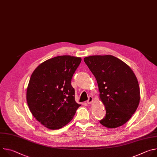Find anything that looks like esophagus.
<instances>
[{
  "mask_svg": "<svg viewBox=\"0 0 157 157\" xmlns=\"http://www.w3.org/2000/svg\"><path fill=\"white\" fill-rule=\"evenodd\" d=\"M93 101V97H92V96H89V97L88 98V100L87 101V103L89 104H90Z\"/></svg>",
  "mask_w": 157,
  "mask_h": 157,
  "instance_id": "obj_1",
  "label": "esophagus"
}]
</instances>
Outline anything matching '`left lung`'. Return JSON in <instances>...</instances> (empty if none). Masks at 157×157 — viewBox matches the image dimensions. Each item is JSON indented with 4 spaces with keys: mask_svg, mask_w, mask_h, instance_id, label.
I'll return each mask as SVG.
<instances>
[{
    "mask_svg": "<svg viewBox=\"0 0 157 157\" xmlns=\"http://www.w3.org/2000/svg\"><path fill=\"white\" fill-rule=\"evenodd\" d=\"M95 76L106 114L99 121L114 128L125 124L135 113L140 102L137 79L130 67L112 55H96L84 59Z\"/></svg>",
    "mask_w": 157,
    "mask_h": 157,
    "instance_id": "1",
    "label": "left lung"
}]
</instances>
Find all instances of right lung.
I'll list each match as a JSON object with an SVG mask.
<instances>
[{
    "instance_id": "right-lung-1",
    "label": "right lung",
    "mask_w": 157,
    "mask_h": 157,
    "mask_svg": "<svg viewBox=\"0 0 157 157\" xmlns=\"http://www.w3.org/2000/svg\"><path fill=\"white\" fill-rule=\"evenodd\" d=\"M81 58L58 56L40 64L33 72L27 87V101L34 117L48 128H62L81 106L75 99L71 79Z\"/></svg>"
}]
</instances>
